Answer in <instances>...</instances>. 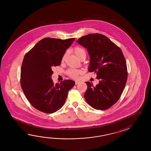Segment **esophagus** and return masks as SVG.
I'll return each instance as SVG.
<instances>
[{
  "label": "esophagus",
  "mask_w": 151,
  "mask_h": 151,
  "mask_svg": "<svg viewBox=\"0 0 151 151\" xmlns=\"http://www.w3.org/2000/svg\"><path fill=\"white\" fill-rule=\"evenodd\" d=\"M80 83V81H75V84H76V85H78V83Z\"/></svg>",
  "instance_id": "obj_1"
}]
</instances>
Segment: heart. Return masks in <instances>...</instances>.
<instances>
[{
	"mask_svg": "<svg viewBox=\"0 0 151 151\" xmlns=\"http://www.w3.org/2000/svg\"><path fill=\"white\" fill-rule=\"evenodd\" d=\"M73 52L77 57L79 58L80 59L84 57H86V53L85 50L80 46H76L73 48ZM66 55H67V52H65L61 58V61H64L65 59L66 58ZM67 73L71 78H74V79H77L79 77V76L81 74V71L79 70H77V69L70 68L67 71Z\"/></svg>",
	"mask_w": 151,
	"mask_h": 151,
	"instance_id": "obj_1",
	"label": "heart"
}]
</instances>
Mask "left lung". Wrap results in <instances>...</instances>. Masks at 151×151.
I'll list each match as a JSON object with an SVG mask.
<instances>
[{
	"mask_svg": "<svg viewBox=\"0 0 151 151\" xmlns=\"http://www.w3.org/2000/svg\"><path fill=\"white\" fill-rule=\"evenodd\" d=\"M77 42L87 48L90 57L88 71L96 73L99 80L96 86L86 82L87 89L84 98L94 109H108L120 98L127 79V65L122 51L99 33L84 35Z\"/></svg>",
	"mask_w": 151,
	"mask_h": 151,
	"instance_id": "1",
	"label": "left lung"
}]
</instances>
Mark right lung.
<instances>
[{"label": "right lung", "instance_id": "right-lung-1", "mask_svg": "<svg viewBox=\"0 0 151 151\" xmlns=\"http://www.w3.org/2000/svg\"><path fill=\"white\" fill-rule=\"evenodd\" d=\"M74 40L45 38L24 56L21 86L27 99L39 111L52 113L60 109L75 85L73 80H65L55 85L51 79L52 68L60 65L63 55Z\"/></svg>", "mask_w": 151, "mask_h": 151}]
</instances>
